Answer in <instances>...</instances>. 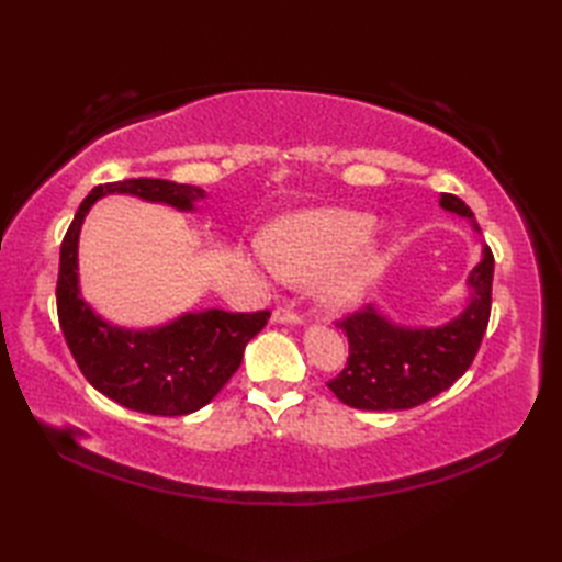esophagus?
<instances>
[{
  "label": "esophagus",
  "mask_w": 562,
  "mask_h": 562,
  "mask_svg": "<svg viewBox=\"0 0 562 562\" xmlns=\"http://www.w3.org/2000/svg\"><path fill=\"white\" fill-rule=\"evenodd\" d=\"M271 321H274V323H283V326H300V323H302V318H300L297 314L288 312V310H283V307L274 310V314H271Z\"/></svg>",
  "instance_id": "obj_1"
}]
</instances>
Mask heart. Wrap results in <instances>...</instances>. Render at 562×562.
<instances>
[{"mask_svg": "<svg viewBox=\"0 0 562 562\" xmlns=\"http://www.w3.org/2000/svg\"><path fill=\"white\" fill-rule=\"evenodd\" d=\"M368 213L312 209L274 220L262 239L246 246L248 265L285 283L314 284V300L328 312L359 304L382 267V241Z\"/></svg>", "mask_w": 562, "mask_h": 562, "instance_id": "obj_1", "label": "heart"}]
</instances>
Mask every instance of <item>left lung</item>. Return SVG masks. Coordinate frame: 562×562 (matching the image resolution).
<instances>
[{
	"instance_id": "1",
	"label": "left lung",
	"mask_w": 562,
	"mask_h": 562,
	"mask_svg": "<svg viewBox=\"0 0 562 562\" xmlns=\"http://www.w3.org/2000/svg\"><path fill=\"white\" fill-rule=\"evenodd\" d=\"M438 206L464 217L481 234L462 199L440 194ZM495 258L483 244L481 260L467 277L459 314L438 326H407L375 304L337 323L349 339L347 368L328 382L333 394L356 411H407L450 389L471 366L490 321Z\"/></svg>"
}]
</instances>
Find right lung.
<instances>
[{
    "label": "right lung",
    "mask_w": 562,
    "mask_h": 562,
    "mask_svg": "<svg viewBox=\"0 0 562 562\" xmlns=\"http://www.w3.org/2000/svg\"><path fill=\"white\" fill-rule=\"evenodd\" d=\"M108 194H128L194 213L209 194L194 184L138 178L98 184L81 201L60 246L58 321L83 378L100 394L135 413L178 417L201 411L244 361V349L269 321V312H184L151 328L116 326L83 297L79 283V234L89 211Z\"/></svg>",
    "instance_id": "right-lung-1"
}]
</instances>
